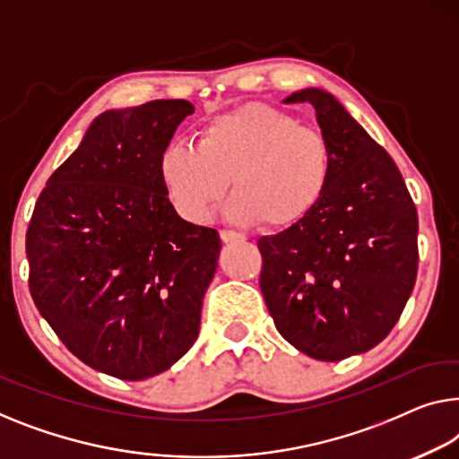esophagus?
Wrapping results in <instances>:
<instances>
[{
    "label": "esophagus",
    "instance_id": "1",
    "mask_svg": "<svg viewBox=\"0 0 459 459\" xmlns=\"http://www.w3.org/2000/svg\"><path fill=\"white\" fill-rule=\"evenodd\" d=\"M221 238H222V243H241V241H245V235H241V232H235V230H222Z\"/></svg>",
    "mask_w": 459,
    "mask_h": 459
}]
</instances>
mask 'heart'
<instances>
[{"instance_id": "heart-1", "label": "heart", "mask_w": 459, "mask_h": 459, "mask_svg": "<svg viewBox=\"0 0 459 459\" xmlns=\"http://www.w3.org/2000/svg\"><path fill=\"white\" fill-rule=\"evenodd\" d=\"M332 170L325 135L264 102L218 115L202 127L197 148L173 142L159 159L164 191L191 224L210 221L230 179L235 195L224 210L230 222L289 229L319 206Z\"/></svg>"}]
</instances>
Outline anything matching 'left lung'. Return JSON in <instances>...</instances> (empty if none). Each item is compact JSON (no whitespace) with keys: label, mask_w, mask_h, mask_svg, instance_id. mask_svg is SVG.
Segmentation results:
<instances>
[{"label":"left lung","mask_w":459,"mask_h":459,"mask_svg":"<svg viewBox=\"0 0 459 459\" xmlns=\"http://www.w3.org/2000/svg\"><path fill=\"white\" fill-rule=\"evenodd\" d=\"M311 102L333 152L324 200L303 221L257 247L259 286L278 332L317 360L371 351L392 332L419 270V216L398 167L333 94Z\"/></svg>","instance_id":"8db88e82"}]
</instances>
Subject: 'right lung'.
I'll use <instances>...</instances> for the list:
<instances>
[{
	"instance_id": "1",
	"label": "right lung",
	"mask_w": 459,
	"mask_h": 459,
	"mask_svg": "<svg viewBox=\"0 0 459 459\" xmlns=\"http://www.w3.org/2000/svg\"><path fill=\"white\" fill-rule=\"evenodd\" d=\"M189 100L100 113L47 181L26 230L34 305L67 351L140 381L173 367L200 333L221 237L177 214L159 159Z\"/></svg>"
}]
</instances>
